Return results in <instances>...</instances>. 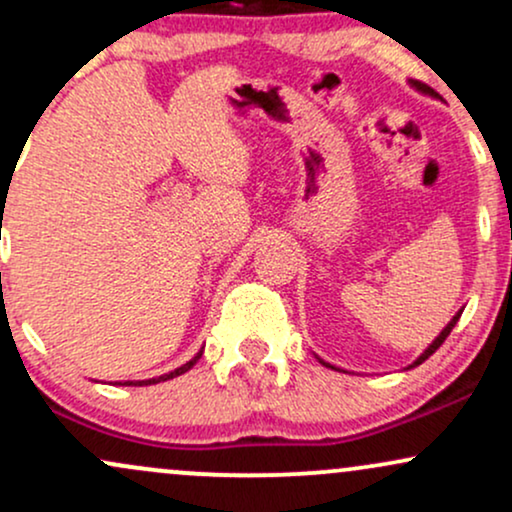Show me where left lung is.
Returning a JSON list of instances; mask_svg holds the SVG:
<instances>
[{
	"label": "left lung",
	"instance_id": "8db88e82",
	"mask_svg": "<svg viewBox=\"0 0 512 512\" xmlns=\"http://www.w3.org/2000/svg\"><path fill=\"white\" fill-rule=\"evenodd\" d=\"M409 84H411V88H416V91H419V93H424V96H431V98H436V101H443V98H440V96H438V93H436V91H433V88H428L426 84H421V81H409ZM460 315H462V308H460V310H457V313H455V315H452V320L448 322V325H445V327H443V330H440V334H438V337H436V339H433V342L426 346V349H424V354H421L419 358H416V361H414V363H411V366H409V368H414V366H421V363H424L428 356H431V354H436V351H438V346L445 342V337H448V334L452 332V327H455V325H457V320H460ZM315 358H317V361H320V363H322V366H327V368H332V370H339L337 366H332V363H327V361H325V358H320V356H317V354H315ZM409 368H407V370H409ZM344 373H346V370H344Z\"/></svg>",
	"mask_w": 512,
	"mask_h": 512
}]
</instances>
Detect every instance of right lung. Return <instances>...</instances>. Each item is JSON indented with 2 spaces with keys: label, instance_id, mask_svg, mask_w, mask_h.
Listing matches in <instances>:
<instances>
[{
  "label": "right lung",
  "instance_id": "obj_1",
  "mask_svg": "<svg viewBox=\"0 0 512 512\" xmlns=\"http://www.w3.org/2000/svg\"><path fill=\"white\" fill-rule=\"evenodd\" d=\"M202 354H204V346L202 349L197 351L195 356L190 358V361L187 363H182L180 368H175V370H170V373H163V375H156V378H149V380H122V383H115V385H132V387H144V385H158V383H166V380H173V378H178V375H182V373H187V370H190L192 366H195V363L199 361V358H202Z\"/></svg>",
  "mask_w": 512,
  "mask_h": 512
}]
</instances>
